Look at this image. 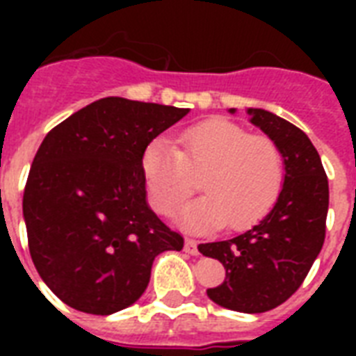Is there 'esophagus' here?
I'll return each instance as SVG.
<instances>
[{
  "label": "esophagus",
  "instance_id": "esophagus-1",
  "mask_svg": "<svg viewBox=\"0 0 356 356\" xmlns=\"http://www.w3.org/2000/svg\"><path fill=\"white\" fill-rule=\"evenodd\" d=\"M184 251L190 254L200 253V251H197V242H195V240H192V238H186V240H184Z\"/></svg>",
  "mask_w": 356,
  "mask_h": 356
}]
</instances>
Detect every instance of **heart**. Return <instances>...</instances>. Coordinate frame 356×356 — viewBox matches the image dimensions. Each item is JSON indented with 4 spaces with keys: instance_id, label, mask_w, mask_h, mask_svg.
Here are the masks:
<instances>
[{
    "instance_id": "1",
    "label": "heart",
    "mask_w": 356,
    "mask_h": 356,
    "mask_svg": "<svg viewBox=\"0 0 356 356\" xmlns=\"http://www.w3.org/2000/svg\"><path fill=\"white\" fill-rule=\"evenodd\" d=\"M151 207L170 214L197 188L207 194L179 214L194 231L245 229L275 205L284 177L279 145L262 134H249L236 123L212 118L184 129L179 149L162 138L153 140L142 155Z\"/></svg>"
}]
</instances>
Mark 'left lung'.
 Wrapping results in <instances>:
<instances>
[{
  "instance_id": "left-lung-1",
  "label": "left lung",
  "mask_w": 356,
  "mask_h": 356,
  "mask_svg": "<svg viewBox=\"0 0 356 356\" xmlns=\"http://www.w3.org/2000/svg\"><path fill=\"white\" fill-rule=\"evenodd\" d=\"M248 113L251 123L281 149V194L254 227L231 240L200 243L197 249L225 268V281L209 288V298L225 309L259 314L296 293L320 254L325 240L329 181L318 151L301 129L262 108Z\"/></svg>"
}]
</instances>
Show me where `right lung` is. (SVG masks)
Masks as SVG:
<instances>
[{
  "mask_svg": "<svg viewBox=\"0 0 356 356\" xmlns=\"http://www.w3.org/2000/svg\"><path fill=\"white\" fill-rule=\"evenodd\" d=\"M188 108L103 97L46 134L24 190L29 253L60 301L107 316L144 293L153 260L181 251L145 201L142 155Z\"/></svg>",
  "mask_w": 356,
  "mask_h": 356,
  "instance_id": "add662e5",
  "label": "right lung"
}]
</instances>
